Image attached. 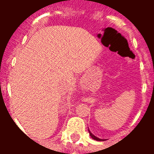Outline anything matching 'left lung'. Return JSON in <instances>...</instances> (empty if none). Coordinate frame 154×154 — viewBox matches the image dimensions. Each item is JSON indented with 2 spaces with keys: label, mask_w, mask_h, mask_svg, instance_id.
<instances>
[{
  "label": "left lung",
  "mask_w": 154,
  "mask_h": 154,
  "mask_svg": "<svg viewBox=\"0 0 154 154\" xmlns=\"http://www.w3.org/2000/svg\"><path fill=\"white\" fill-rule=\"evenodd\" d=\"M88 131H89V134H90L91 137L93 139H95V140H97V141H105V140H106V139H99V138H97V136H95L94 134H92V133L91 132L90 129H88Z\"/></svg>",
  "instance_id": "8db88e82"
}]
</instances>
